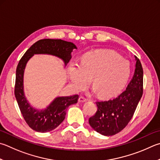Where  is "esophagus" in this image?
<instances>
[{"mask_svg":"<svg viewBox=\"0 0 160 160\" xmlns=\"http://www.w3.org/2000/svg\"><path fill=\"white\" fill-rule=\"evenodd\" d=\"M88 100V99L86 97H83V96H80L79 97V99H78V101H79L80 103H82V102H85V101H87Z\"/></svg>","mask_w":160,"mask_h":160,"instance_id":"1","label":"esophagus"}]
</instances>
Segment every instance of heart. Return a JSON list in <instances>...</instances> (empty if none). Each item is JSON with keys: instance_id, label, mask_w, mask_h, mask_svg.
<instances>
[{"instance_id": "1", "label": "heart", "mask_w": 160, "mask_h": 160, "mask_svg": "<svg viewBox=\"0 0 160 160\" xmlns=\"http://www.w3.org/2000/svg\"><path fill=\"white\" fill-rule=\"evenodd\" d=\"M129 62L108 50L89 52L83 55L80 64L72 63L68 75L73 89L82 91L92 78V85L102 97H110L123 88L129 77Z\"/></svg>"}]
</instances>
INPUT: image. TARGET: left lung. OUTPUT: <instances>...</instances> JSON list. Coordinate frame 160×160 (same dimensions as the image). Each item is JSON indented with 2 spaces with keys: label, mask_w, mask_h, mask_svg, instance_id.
Returning a JSON list of instances; mask_svg holds the SVG:
<instances>
[{
  "label": "left lung",
  "mask_w": 160,
  "mask_h": 160,
  "mask_svg": "<svg viewBox=\"0 0 160 160\" xmlns=\"http://www.w3.org/2000/svg\"><path fill=\"white\" fill-rule=\"evenodd\" d=\"M143 70L136 59L135 72L127 88L112 99L97 101V110L89 118L93 129L104 136H112L121 132L130 122L143 95Z\"/></svg>",
  "instance_id": "obj_1"
}]
</instances>
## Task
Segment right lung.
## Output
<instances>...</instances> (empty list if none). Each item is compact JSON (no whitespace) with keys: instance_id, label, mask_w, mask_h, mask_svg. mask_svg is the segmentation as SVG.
Listing matches in <instances>:
<instances>
[{"instance_id":"right-lung-1","label":"right lung","mask_w":160,"mask_h":160,"mask_svg":"<svg viewBox=\"0 0 160 160\" xmlns=\"http://www.w3.org/2000/svg\"><path fill=\"white\" fill-rule=\"evenodd\" d=\"M74 48L76 49V46L71 42L61 39H42L35 42L19 60L16 70L14 95L26 122L36 132L45 133L57 128L65 119L68 107L76 103L79 96L57 97L44 110L40 111L32 108L26 100L23 91V75L26 64L35 54L54 55L62 59L66 64L71 59V54Z\"/></svg>"}]
</instances>
